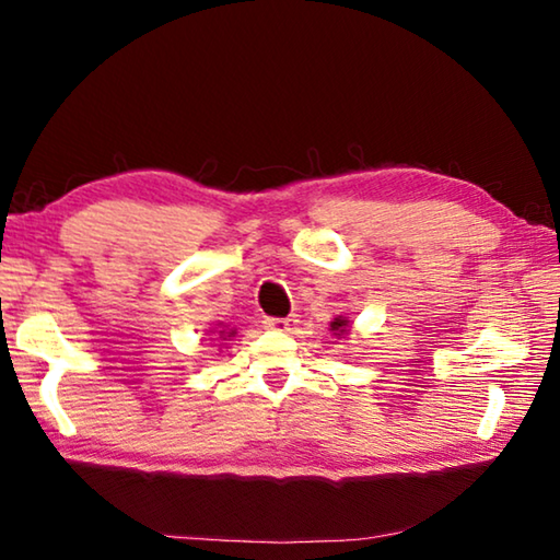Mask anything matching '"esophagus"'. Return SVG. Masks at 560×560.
Segmentation results:
<instances>
[{
	"label": "esophagus",
	"mask_w": 560,
	"mask_h": 560,
	"mask_svg": "<svg viewBox=\"0 0 560 560\" xmlns=\"http://www.w3.org/2000/svg\"><path fill=\"white\" fill-rule=\"evenodd\" d=\"M267 328L273 330H281V334H293V330L299 328V316H287V318H267L264 320Z\"/></svg>",
	"instance_id": "34e87169"
}]
</instances>
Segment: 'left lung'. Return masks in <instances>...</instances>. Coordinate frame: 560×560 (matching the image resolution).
Instances as JSON below:
<instances>
[{
    "label": "left lung",
    "mask_w": 560,
    "mask_h": 560,
    "mask_svg": "<svg viewBox=\"0 0 560 560\" xmlns=\"http://www.w3.org/2000/svg\"><path fill=\"white\" fill-rule=\"evenodd\" d=\"M346 328H348V320L346 318H336L334 324H330V330H336V336H343Z\"/></svg>",
    "instance_id": "left-lung-1"
}]
</instances>
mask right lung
<instances>
[{
    "mask_svg": "<svg viewBox=\"0 0 560 560\" xmlns=\"http://www.w3.org/2000/svg\"><path fill=\"white\" fill-rule=\"evenodd\" d=\"M220 336H224V330H220ZM230 336H234V330H230Z\"/></svg>",
    "mask_w": 560,
    "mask_h": 560,
    "instance_id": "1",
    "label": "right lung"
}]
</instances>
